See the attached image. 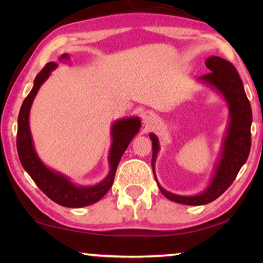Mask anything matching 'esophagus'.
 Returning a JSON list of instances; mask_svg holds the SVG:
<instances>
[{
    "instance_id": "esophagus-1",
    "label": "esophagus",
    "mask_w": 263,
    "mask_h": 263,
    "mask_svg": "<svg viewBox=\"0 0 263 263\" xmlns=\"http://www.w3.org/2000/svg\"><path fill=\"white\" fill-rule=\"evenodd\" d=\"M141 118H142V123H144L146 126H152L155 123V121H157L155 114L152 112V111H145V112L142 114Z\"/></svg>"
}]
</instances>
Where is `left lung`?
Segmentation results:
<instances>
[{"label":"left lung","instance_id":"8db88e82","mask_svg":"<svg viewBox=\"0 0 263 263\" xmlns=\"http://www.w3.org/2000/svg\"><path fill=\"white\" fill-rule=\"evenodd\" d=\"M205 65L210 73L199 78V81L209 84L222 95L229 104L231 118L228 133L222 142L221 157L216 166L210 185L202 194L195 196L175 195L164 190L159 184L154 173V162L160 147L159 140L153 133L149 135L153 149L152 168L160 191L171 201L185 205H204L219 197L233 183L240 168L247 161L251 151L252 109L239 73L230 61L216 55L206 59Z\"/></svg>","mask_w":263,"mask_h":263}]
</instances>
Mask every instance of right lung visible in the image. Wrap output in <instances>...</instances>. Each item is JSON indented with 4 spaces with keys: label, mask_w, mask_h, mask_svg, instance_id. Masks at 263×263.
Returning <instances> with one entry per match:
<instances>
[{
    "label": "right lung",
    "mask_w": 263,
    "mask_h": 263,
    "mask_svg": "<svg viewBox=\"0 0 263 263\" xmlns=\"http://www.w3.org/2000/svg\"><path fill=\"white\" fill-rule=\"evenodd\" d=\"M69 59L68 54H62L60 60ZM55 62H48L34 79V84L30 94L25 97L18 115V128H17V152L23 168L28 172L31 179L38 185L44 194L53 202L66 208H83L99 202L112 186L116 169L123 153L128 144L140 128V119L138 117L121 119L114 123L111 128L112 145L109 152L110 171L108 176L99 184L90 186L75 185L67 177L60 173L51 171L44 164L35 153L32 137L29 126V114L31 105L42 84L50 77L53 69L57 68Z\"/></svg>",
    "instance_id": "obj_1"
}]
</instances>
